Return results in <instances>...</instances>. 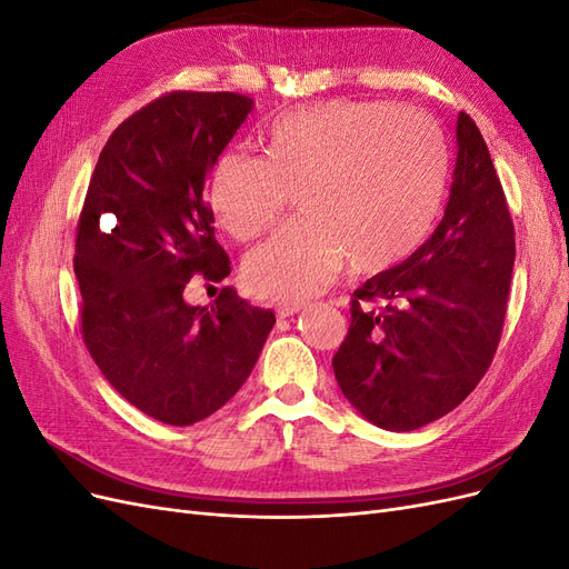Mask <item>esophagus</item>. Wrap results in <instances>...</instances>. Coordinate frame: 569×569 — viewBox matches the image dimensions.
I'll list each match as a JSON object with an SVG mask.
<instances>
[{"label":"esophagus","mask_w":569,"mask_h":569,"mask_svg":"<svg viewBox=\"0 0 569 569\" xmlns=\"http://www.w3.org/2000/svg\"><path fill=\"white\" fill-rule=\"evenodd\" d=\"M306 306H308L306 301H280V303H278V316H280V318L297 316V313L303 311Z\"/></svg>","instance_id":"34e87169"}]
</instances>
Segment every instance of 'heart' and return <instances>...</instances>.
<instances>
[{"mask_svg": "<svg viewBox=\"0 0 569 569\" xmlns=\"http://www.w3.org/2000/svg\"><path fill=\"white\" fill-rule=\"evenodd\" d=\"M263 159L230 149L211 176V209L237 242L263 234L297 192L301 218L247 258L253 289L308 299L351 256L360 272L391 268L432 228L449 178L441 128L418 109L330 99L272 118Z\"/></svg>", "mask_w": 569, "mask_h": 569, "instance_id": "b5f03b06", "label": "heart"}]
</instances>
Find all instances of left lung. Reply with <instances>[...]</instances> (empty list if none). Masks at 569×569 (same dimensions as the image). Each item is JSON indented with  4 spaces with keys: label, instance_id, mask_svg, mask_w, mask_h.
Masks as SVG:
<instances>
[{
    "label": "left lung",
    "instance_id": "left-lung-1",
    "mask_svg": "<svg viewBox=\"0 0 569 569\" xmlns=\"http://www.w3.org/2000/svg\"><path fill=\"white\" fill-rule=\"evenodd\" d=\"M512 263L501 180L485 137L460 111L451 199L435 234L353 291L332 368L360 416L410 432L468 399L501 341Z\"/></svg>",
    "mask_w": 569,
    "mask_h": 569
}]
</instances>
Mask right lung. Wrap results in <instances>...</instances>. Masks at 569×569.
Masks as SVG:
<instances>
[{
  "instance_id": "obj_1",
  "label": "right lung",
  "mask_w": 569,
  "mask_h": 569,
  "mask_svg": "<svg viewBox=\"0 0 569 569\" xmlns=\"http://www.w3.org/2000/svg\"><path fill=\"white\" fill-rule=\"evenodd\" d=\"M253 101L173 90L128 116L99 153L76 228L80 335L111 387L144 416L194 425L247 382L274 316L222 287L189 306L194 282H220L206 180Z\"/></svg>"
}]
</instances>
